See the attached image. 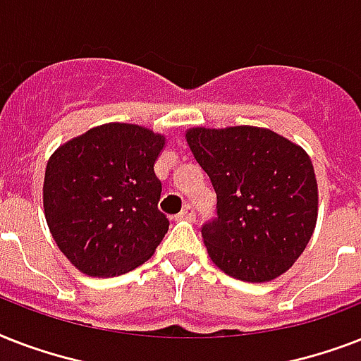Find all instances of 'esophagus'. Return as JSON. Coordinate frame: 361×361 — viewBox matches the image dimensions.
Returning a JSON list of instances; mask_svg holds the SVG:
<instances>
[{
  "instance_id": "1",
  "label": "esophagus",
  "mask_w": 361,
  "mask_h": 361,
  "mask_svg": "<svg viewBox=\"0 0 361 361\" xmlns=\"http://www.w3.org/2000/svg\"><path fill=\"white\" fill-rule=\"evenodd\" d=\"M180 217H183V219H195V208H192V204H185L183 206V209H181Z\"/></svg>"
}]
</instances>
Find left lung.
Masks as SVG:
<instances>
[{
  "label": "left lung",
  "instance_id": "left-lung-1",
  "mask_svg": "<svg viewBox=\"0 0 361 361\" xmlns=\"http://www.w3.org/2000/svg\"><path fill=\"white\" fill-rule=\"evenodd\" d=\"M185 138L217 195V217L202 226L215 266L249 283L285 274L317 225L319 191L307 153L249 125L195 127Z\"/></svg>",
  "mask_w": 361,
  "mask_h": 361
}]
</instances>
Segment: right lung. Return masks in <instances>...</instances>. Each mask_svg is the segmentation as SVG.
<instances>
[{
	"label": "right lung",
	"mask_w": 361,
	"mask_h": 361,
	"mask_svg": "<svg viewBox=\"0 0 361 361\" xmlns=\"http://www.w3.org/2000/svg\"><path fill=\"white\" fill-rule=\"evenodd\" d=\"M164 136L130 123L93 127L48 159L42 204L48 228L71 264L92 277L127 274L169 231L157 208L153 164Z\"/></svg>",
	"instance_id": "add662e5"
}]
</instances>
